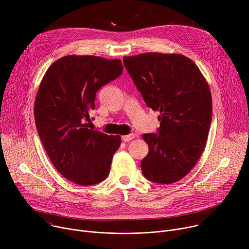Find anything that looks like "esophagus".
Wrapping results in <instances>:
<instances>
[{
  "instance_id": "obj_1",
  "label": "esophagus",
  "mask_w": 249,
  "mask_h": 249,
  "mask_svg": "<svg viewBox=\"0 0 249 249\" xmlns=\"http://www.w3.org/2000/svg\"><path fill=\"white\" fill-rule=\"evenodd\" d=\"M134 138H135V135H134V134H129V135H124V136H122V140H123L124 142H129V141L133 140Z\"/></svg>"
}]
</instances>
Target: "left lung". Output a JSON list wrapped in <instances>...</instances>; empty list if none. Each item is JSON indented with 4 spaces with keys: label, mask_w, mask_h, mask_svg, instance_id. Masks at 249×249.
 Wrapping results in <instances>:
<instances>
[{
    "label": "left lung",
    "mask_w": 249,
    "mask_h": 249,
    "mask_svg": "<svg viewBox=\"0 0 249 249\" xmlns=\"http://www.w3.org/2000/svg\"><path fill=\"white\" fill-rule=\"evenodd\" d=\"M148 107L159 111V134L142 136L149 153L141 162L149 180L170 184L199 160L212 119V94L197 65L181 54L158 52L123 57Z\"/></svg>",
    "instance_id": "1"
}]
</instances>
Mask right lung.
I'll use <instances>...</instances> for the list:
<instances>
[{
	"instance_id": "1",
	"label": "right lung",
	"mask_w": 249,
	"mask_h": 249,
	"mask_svg": "<svg viewBox=\"0 0 249 249\" xmlns=\"http://www.w3.org/2000/svg\"><path fill=\"white\" fill-rule=\"evenodd\" d=\"M123 72L120 59L68 55L46 71L34 104L35 124L56 169L79 185H93L109 174L121 137L91 130L95 95Z\"/></svg>"
}]
</instances>
